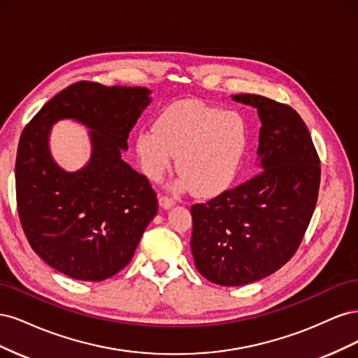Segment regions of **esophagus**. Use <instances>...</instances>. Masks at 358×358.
<instances>
[{"mask_svg": "<svg viewBox=\"0 0 358 358\" xmlns=\"http://www.w3.org/2000/svg\"><path fill=\"white\" fill-rule=\"evenodd\" d=\"M158 201H159V206H161L162 209H171L173 206H175V200H171V199H169L166 196H159Z\"/></svg>", "mask_w": 358, "mask_h": 358, "instance_id": "esophagus-1", "label": "esophagus"}]
</instances>
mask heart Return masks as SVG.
Segmentation results:
<instances>
[{
    "instance_id": "b5f03b06",
    "label": "heart",
    "mask_w": 358,
    "mask_h": 358,
    "mask_svg": "<svg viewBox=\"0 0 358 358\" xmlns=\"http://www.w3.org/2000/svg\"><path fill=\"white\" fill-rule=\"evenodd\" d=\"M249 127L242 113L199 100L169 106L154 124L136 136V154L146 176L159 180L173 157L182 176L178 188L212 199L231 187L249 148Z\"/></svg>"
}]
</instances>
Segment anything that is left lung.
<instances>
[{
    "label": "left lung",
    "mask_w": 358,
    "mask_h": 358,
    "mask_svg": "<svg viewBox=\"0 0 358 358\" xmlns=\"http://www.w3.org/2000/svg\"><path fill=\"white\" fill-rule=\"evenodd\" d=\"M262 121L258 173L234 189L194 204L191 251L210 282L239 287L275 273L296 254L315 210L320 158L289 106L263 95H231Z\"/></svg>",
    "instance_id": "obj_1"
}]
</instances>
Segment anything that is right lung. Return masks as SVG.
<instances>
[{
  "label": "right lung",
  "instance_id": "1",
  "mask_svg": "<svg viewBox=\"0 0 358 358\" xmlns=\"http://www.w3.org/2000/svg\"><path fill=\"white\" fill-rule=\"evenodd\" d=\"M150 101L140 86L78 82L25 127L15 169L19 218L34 252L58 272L91 282L116 275L157 215L150 183L122 159ZM62 118L90 129L92 158L78 172L64 171L50 154L51 127Z\"/></svg>",
  "mask_w": 358,
  "mask_h": 358
}]
</instances>
